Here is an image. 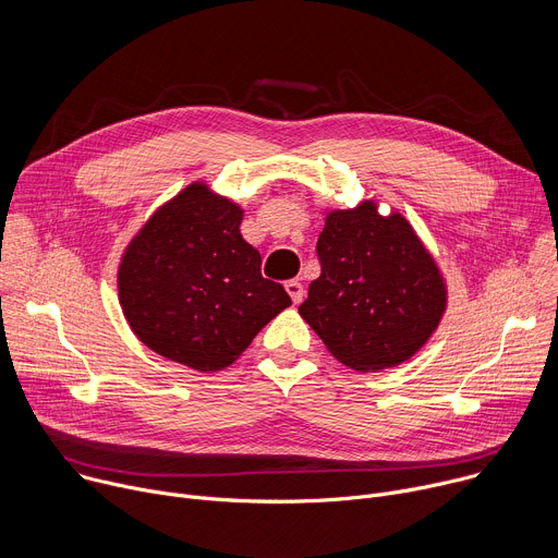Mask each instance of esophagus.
I'll return each instance as SVG.
<instances>
[{
    "instance_id": "1",
    "label": "esophagus",
    "mask_w": 558,
    "mask_h": 558,
    "mask_svg": "<svg viewBox=\"0 0 558 558\" xmlns=\"http://www.w3.org/2000/svg\"><path fill=\"white\" fill-rule=\"evenodd\" d=\"M284 289H287V293L291 295L293 304H300V302H302V298H304V287H302L298 280H287V282H284Z\"/></svg>"
}]
</instances>
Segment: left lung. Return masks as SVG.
<instances>
[{
    "label": "left lung",
    "instance_id": "8db88e82",
    "mask_svg": "<svg viewBox=\"0 0 558 558\" xmlns=\"http://www.w3.org/2000/svg\"><path fill=\"white\" fill-rule=\"evenodd\" d=\"M320 278L298 313L329 353L353 371L411 360L435 333L448 291L411 222L375 201L327 214L317 238Z\"/></svg>",
    "mask_w": 558,
    "mask_h": 558
}]
</instances>
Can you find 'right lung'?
<instances>
[{"mask_svg": "<svg viewBox=\"0 0 558 558\" xmlns=\"http://www.w3.org/2000/svg\"><path fill=\"white\" fill-rule=\"evenodd\" d=\"M241 222V207L196 181L132 238L119 265V302L154 353L220 371L291 304L282 284L263 278Z\"/></svg>", "mask_w": 558, "mask_h": 558, "instance_id": "add662e5", "label": "right lung"}]
</instances>
